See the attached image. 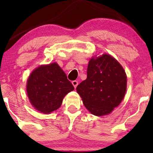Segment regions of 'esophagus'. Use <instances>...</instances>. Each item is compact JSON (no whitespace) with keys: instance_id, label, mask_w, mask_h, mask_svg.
I'll list each match as a JSON object with an SVG mask.
<instances>
[{"instance_id":"obj_1","label":"esophagus","mask_w":153,"mask_h":153,"mask_svg":"<svg viewBox=\"0 0 153 153\" xmlns=\"http://www.w3.org/2000/svg\"><path fill=\"white\" fill-rule=\"evenodd\" d=\"M72 85H74V88H76L77 85H78V81H73L72 82Z\"/></svg>"}]
</instances>
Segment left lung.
I'll return each instance as SVG.
<instances>
[{
    "label": "left lung",
    "mask_w": 153,
    "mask_h": 153,
    "mask_svg": "<svg viewBox=\"0 0 153 153\" xmlns=\"http://www.w3.org/2000/svg\"><path fill=\"white\" fill-rule=\"evenodd\" d=\"M127 76L120 64L108 54L90 60L87 78L77 85L76 91L92 114H110L124 97Z\"/></svg>",
    "instance_id": "8db88e82"
}]
</instances>
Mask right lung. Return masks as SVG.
Returning a JSON list of instances; mask_svg holds the SVG:
<instances>
[{
  "label": "right lung",
  "mask_w": 153,
  "mask_h": 153,
  "mask_svg": "<svg viewBox=\"0 0 153 153\" xmlns=\"http://www.w3.org/2000/svg\"><path fill=\"white\" fill-rule=\"evenodd\" d=\"M74 89L65 73L56 62L39 67L27 81V94L31 104L44 114L58 109L63 97Z\"/></svg>",
  "instance_id": "right-lung-1"
}]
</instances>
